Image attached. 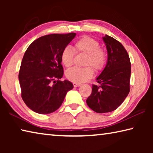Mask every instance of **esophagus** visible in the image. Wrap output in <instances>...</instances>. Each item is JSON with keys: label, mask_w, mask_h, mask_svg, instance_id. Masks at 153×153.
I'll use <instances>...</instances> for the list:
<instances>
[{"label": "esophagus", "mask_w": 153, "mask_h": 153, "mask_svg": "<svg viewBox=\"0 0 153 153\" xmlns=\"http://www.w3.org/2000/svg\"><path fill=\"white\" fill-rule=\"evenodd\" d=\"M74 87H79L81 86V84H77V83H73Z\"/></svg>", "instance_id": "34e87169"}]
</instances>
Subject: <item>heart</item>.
<instances>
[{"instance_id": "1", "label": "heart", "mask_w": 153, "mask_h": 153, "mask_svg": "<svg viewBox=\"0 0 153 153\" xmlns=\"http://www.w3.org/2000/svg\"><path fill=\"white\" fill-rule=\"evenodd\" d=\"M74 49L67 46L61 51V61L64 66L70 67L74 63L76 53L86 54L84 60V67H73L66 71L65 76L67 79L77 84H81L91 78L94 71H100L104 68L107 63V53L100 48V44L97 40L89 36H83L76 41Z\"/></svg>"}]
</instances>
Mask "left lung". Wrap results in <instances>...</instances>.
<instances>
[{"mask_svg":"<svg viewBox=\"0 0 153 153\" xmlns=\"http://www.w3.org/2000/svg\"><path fill=\"white\" fill-rule=\"evenodd\" d=\"M107 47V65L97 78L98 86L93 84L87 98L88 107L98 113L115 111L129 92L131 63L128 52L117 40L108 35L102 37Z\"/></svg>","mask_w":153,"mask_h":153,"instance_id":"1","label":"left lung"}]
</instances>
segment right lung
<instances>
[{
	"mask_svg": "<svg viewBox=\"0 0 153 153\" xmlns=\"http://www.w3.org/2000/svg\"><path fill=\"white\" fill-rule=\"evenodd\" d=\"M76 36L53 33L42 36L28 46L21 64L19 80L22 97L31 110L48 114L57 110L74 88L63 76L61 53Z\"/></svg>",
	"mask_w": 153,
	"mask_h": 153,
	"instance_id": "1",
	"label": "right lung"
}]
</instances>
